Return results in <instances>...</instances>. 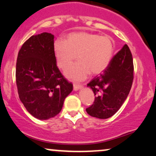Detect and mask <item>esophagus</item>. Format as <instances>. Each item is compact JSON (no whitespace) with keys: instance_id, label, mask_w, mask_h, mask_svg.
<instances>
[{"instance_id":"34e87169","label":"esophagus","mask_w":156,"mask_h":156,"mask_svg":"<svg viewBox=\"0 0 156 156\" xmlns=\"http://www.w3.org/2000/svg\"><path fill=\"white\" fill-rule=\"evenodd\" d=\"M82 88V86L81 85H77V84H73V90L75 91L79 90V89H80Z\"/></svg>"}]
</instances>
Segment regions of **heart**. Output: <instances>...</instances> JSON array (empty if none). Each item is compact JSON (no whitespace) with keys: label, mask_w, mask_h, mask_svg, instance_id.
Wrapping results in <instances>:
<instances>
[{"label":"heart","mask_w":156,"mask_h":156,"mask_svg":"<svg viewBox=\"0 0 156 156\" xmlns=\"http://www.w3.org/2000/svg\"><path fill=\"white\" fill-rule=\"evenodd\" d=\"M53 48L58 66L61 69L70 66L77 55L79 61L65 71L66 76L74 81H81L90 73L99 74L106 69L115 51L110 37L84 31L68 33L64 41L55 40Z\"/></svg>","instance_id":"b5f03b06"}]
</instances>
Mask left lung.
Segmentation results:
<instances>
[{
    "instance_id": "left-lung-1",
    "label": "left lung",
    "mask_w": 156,
    "mask_h": 156,
    "mask_svg": "<svg viewBox=\"0 0 156 156\" xmlns=\"http://www.w3.org/2000/svg\"><path fill=\"white\" fill-rule=\"evenodd\" d=\"M133 80L131 52L124 45L112 58L106 69L87 85L92 89L94 103L86 112L93 117L106 119L113 115L127 98Z\"/></svg>"
}]
</instances>
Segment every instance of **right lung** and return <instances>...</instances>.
Wrapping results in <instances>:
<instances>
[{
    "label": "right lung",
    "mask_w": 156,
    "mask_h": 156,
    "mask_svg": "<svg viewBox=\"0 0 156 156\" xmlns=\"http://www.w3.org/2000/svg\"><path fill=\"white\" fill-rule=\"evenodd\" d=\"M54 36H32L18 52L16 79L20 101L33 117L48 120L61 112L73 84L61 74L53 53Z\"/></svg>",
    "instance_id": "1"
}]
</instances>
